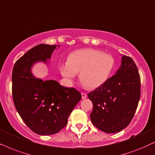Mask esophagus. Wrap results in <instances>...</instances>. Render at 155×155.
Listing matches in <instances>:
<instances>
[{"label": "esophagus", "mask_w": 155, "mask_h": 155, "mask_svg": "<svg viewBox=\"0 0 155 155\" xmlns=\"http://www.w3.org/2000/svg\"><path fill=\"white\" fill-rule=\"evenodd\" d=\"M81 98L82 99H85L87 98V95H86V94H84V93H82L81 94Z\"/></svg>", "instance_id": "1"}]
</instances>
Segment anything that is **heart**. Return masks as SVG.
<instances>
[{
    "label": "heart",
    "instance_id": "b5f03b06",
    "mask_svg": "<svg viewBox=\"0 0 155 155\" xmlns=\"http://www.w3.org/2000/svg\"><path fill=\"white\" fill-rule=\"evenodd\" d=\"M113 56L94 49L73 51L67 57V62L59 67L61 75L72 82L79 74V81L88 89H95L106 83L115 67Z\"/></svg>",
    "mask_w": 155,
    "mask_h": 155
}]
</instances>
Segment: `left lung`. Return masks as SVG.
<instances>
[{
	"mask_svg": "<svg viewBox=\"0 0 155 155\" xmlns=\"http://www.w3.org/2000/svg\"><path fill=\"white\" fill-rule=\"evenodd\" d=\"M88 97L92 101L91 122L106 133L125 128L135 115L140 97V78L133 59L122 55L115 75Z\"/></svg>",
	"mask_w": 155,
	"mask_h": 155,
	"instance_id": "8db88e82",
	"label": "left lung"
}]
</instances>
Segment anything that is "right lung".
<instances>
[{"mask_svg":"<svg viewBox=\"0 0 155 155\" xmlns=\"http://www.w3.org/2000/svg\"><path fill=\"white\" fill-rule=\"evenodd\" d=\"M59 46L40 44L32 47L16 61L12 74L16 110L29 128L40 135H53L64 128L81 98L75 88L64 87L54 80L44 81L32 74L34 65L49 64Z\"/></svg>","mask_w":155,"mask_h":155,"instance_id":"1","label":"right lung"}]
</instances>
